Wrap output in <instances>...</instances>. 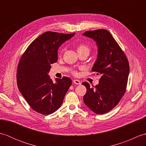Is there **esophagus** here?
<instances>
[{"mask_svg":"<svg viewBox=\"0 0 146 146\" xmlns=\"http://www.w3.org/2000/svg\"><path fill=\"white\" fill-rule=\"evenodd\" d=\"M73 83H75L76 85H80V84H81V82H80V80H74Z\"/></svg>","mask_w":146,"mask_h":146,"instance_id":"obj_1","label":"esophagus"}]
</instances>
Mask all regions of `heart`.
<instances>
[{
  "label": "heart",
  "mask_w": 146,
  "mask_h": 146,
  "mask_svg": "<svg viewBox=\"0 0 146 146\" xmlns=\"http://www.w3.org/2000/svg\"><path fill=\"white\" fill-rule=\"evenodd\" d=\"M76 50L78 52H83V51H86V52H90V47L85 44H79L76 47ZM74 74H76V71H74L73 72Z\"/></svg>",
  "instance_id": "1"
}]
</instances>
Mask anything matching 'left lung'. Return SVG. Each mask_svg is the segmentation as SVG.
<instances>
[{"instance_id":"8db88e82","label":"left lung","mask_w":146,"mask_h":146,"mask_svg":"<svg viewBox=\"0 0 146 146\" xmlns=\"http://www.w3.org/2000/svg\"><path fill=\"white\" fill-rule=\"evenodd\" d=\"M83 35L96 42L98 54L92 70L101 76L98 84L93 88L87 82L82 83L86 88L83 101L94 113L104 114L115 107L125 94L129 74L128 60L108 31H88Z\"/></svg>"}]
</instances>
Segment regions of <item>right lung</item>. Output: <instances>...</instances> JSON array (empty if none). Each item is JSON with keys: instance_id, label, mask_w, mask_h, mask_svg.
<instances>
[{"instance_id": "obj_1", "label": "right lung", "mask_w": 146, "mask_h": 146, "mask_svg": "<svg viewBox=\"0 0 146 146\" xmlns=\"http://www.w3.org/2000/svg\"><path fill=\"white\" fill-rule=\"evenodd\" d=\"M75 35L46 32L31 43L22 56L17 71V86L37 112L49 115L56 111L72 84L66 76L56 78L53 83L48 73L51 64L58 60V48Z\"/></svg>"}]
</instances>
